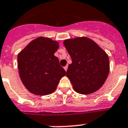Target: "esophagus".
<instances>
[{
    "mask_svg": "<svg viewBox=\"0 0 128 128\" xmlns=\"http://www.w3.org/2000/svg\"><path fill=\"white\" fill-rule=\"evenodd\" d=\"M64 69L65 70V71H67V70H68V66H64Z\"/></svg>",
    "mask_w": 128,
    "mask_h": 128,
    "instance_id": "1",
    "label": "esophagus"
}]
</instances>
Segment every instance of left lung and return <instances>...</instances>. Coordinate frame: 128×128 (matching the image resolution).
Here are the masks:
<instances>
[{
	"instance_id": "obj_1",
	"label": "left lung",
	"mask_w": 128,
	"mask_h": 128,
	"mask_svg": "<svg viewBox=\"0 0 128 128\" xmlns=\"http://www.w3.org/2000/svg\"><path fill=\"white\" fill-rule=\"evenodd\" d=\"M64 46L72 60L66 76L74 90L81 94L96 92L109 75L108 54L95 42L85 36L65 40Z\"/></svg>"
}]
</instances>
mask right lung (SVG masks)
<instances>
[{
	"mask_svg": "<svg viewBox=\"0 0 128 128\" xmlns=\"http://www.w3.org/2000/svg\"><path fill=\"white\" fill-rule=\"evenodd\" d=\"M57 41L40 36L31 41L18 55V68L22 84L30 93L46 96L55 91L59 80L66 76L54 55Z\"/></svg>",
	"mask_w": 128,
	"mask_h": 128,
	"instance_id": "right-lung-1",
	"label": "right lung"
}]
</instances>
